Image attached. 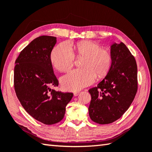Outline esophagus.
Here are the masks:
<instances>
[{
	"instance_id": "esophagus-1",
	"label": "esophagus",
	"mask_w": 152,
	"mask_h": 152,
	"mask_svg": "<svg viewBox=\"0 0 152 152\" xmlns=\"http://www.w3.org/2000/svg\"><path fill=\"white\" fill-rule=\"evenodd\" d=\"M80 94V91H75L74 92V96H78Z\"/></svg>"
}]
</instances>
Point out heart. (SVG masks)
Listing matches in <instances>:
<instances>
[{
  "label": "heart",
  "mask_w": 152,
  "mask_h": 152,
  "mask_svg": "<svg viewBox=\"0 0 152 152\" xmlns=\"http://www.w3.org/2000/svg\"><path fill=\"white\" fill-rule=\"evenodd\" d=\"M74 53L69 45L62 43L56 46L50 53L53 67L59 72H67L73 66L74 55L83 58L81 69L71 71L62 77L61 83L65 90L78 91L93 83L96 76H105L111 68L112 57L109 50L99 47L97 43L82 41L74 45Z\"/></svg>",
  "instance_id": "heart-1"
}]
</instances>
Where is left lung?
<instances>
[{
	"label": "left lung",
	"instance_id": "8db88e82",
	"mask_svg": "<svg viewBox=\"0 0 152 152\" xmlns=\"http://www.w3.org/2000/svg\"><path fill=\"white\" fill-rule=\"evenodd\" d=\"M112 62L106 76L97 87L89 90L91 119L98 124L113 123L131 105L138 90L137 64L123 42L111 45Z\"/></svg>",
	"mask_w": 152,
	"mask_h": 152
}]
</instances>
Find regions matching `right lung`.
<instances>
[{"mask_svg":"<svg viewBox=\"0 0 152 152\" xmlns=\"http://www.w3.org/2000/svg\"><path fill=\"white\" fill-rule=\"evenodd\" d=\"M56 37L43 35L23 49L15 62L14 83L18 99L28 113L45 124L60 122L72 93L51 90L58 81L50 56Z\"/></svg>","mask_w":152,"mask_h":152,"instance_id":"1","label":"right lung"}]
</instances>
